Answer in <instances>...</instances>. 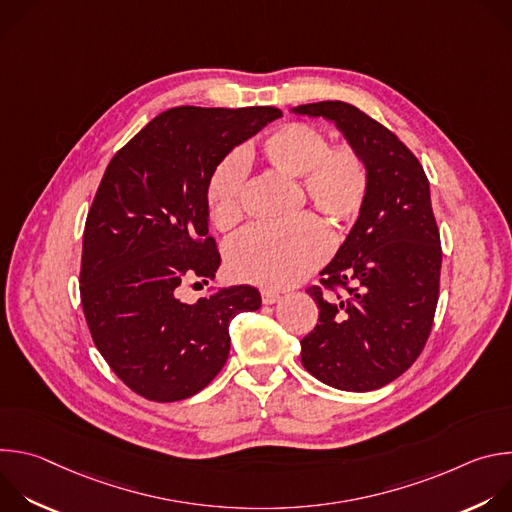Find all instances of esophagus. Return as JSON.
Segmentation results:
<instances>
[{
	"label": "esophagus",
	"instance_id": "34e87169",
	"mask_svg": "<svg viewBox=\"0 0 512 512\" xmlns=\"http://www.w3.org/2000/svg\"><path fill=\"white\" fill-rule=\"evenodd\" d=\"M261 300H263V304H275L279 300V294H277V291H271V289H263Z\"/></svg>",
	"mask_w": 512,
	"mask_h": 512
}]
</instances>
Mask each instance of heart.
Masks as SVG:
<instances>
[{"label":"heart","instance_id":"obj_1","mask_svg":"<svg viewBox=\"0 0 512 512\" xmlns=\"http://www.w3.org/2000/svg\"><path fill=\"white\" fill-rule=\"evenodd\" d=\"M261 160L279 174L300 178L308 202L336 227L350 225L369 196L367 160L348 143L330 145L328 135L310 123L289 121L275 127L257 148ZM245 164L239 154L218 164L204 190L216 229L229 231L243 218ZM330 251V237L318 218L306 214L285 227H253L231 241V273L261 287H285L314 271Z\"/></svg>","mask_w":512,"mask_h":512}]
</instances>
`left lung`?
<instances>
[{
    "label": "left lung",
    "mask_w": 512,
    "mask_h": 512,
    "mask_svg": "<svg viewBox=\"0 0 512 512\" xmlns=\"http://www.w3.org/2000/svg\"><path fill=\"white\" fill-rule=\"evenodd\" d=\"M336 123L367 160L369 196L320 285L306 291L318 324L302 338V364L342 391H375L403 375L429 338L440 298L442 245L429 180L385 125L342 101L294 107Z\"/></svg>",
    "instance_id": "left-lung-1"
}]
</instances>
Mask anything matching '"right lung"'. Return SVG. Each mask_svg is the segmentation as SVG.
I'll list each match as a JSON object with an SVG mask.
<instances>
[{
    "instance_id": "1",
    "label": "right lung",
    "mask_w": 512,
    "mask_h": 512,
    "mask_svg": "<svg viewBox=\"0 0 512 512\" xmlns=\"http://www.w3.org/2000/svg\"><path fill=\"white\" fill-rule=\"evenodd\" d=\"M281 117L275 107H176L160 113L109 162L87 214L81 304L111 371L139 397L182 401L225 367L229 324L261 308L251 285L194 304L182 285L214 277L206 182L225 156Z\"/></svg>"
}]
</instances>
